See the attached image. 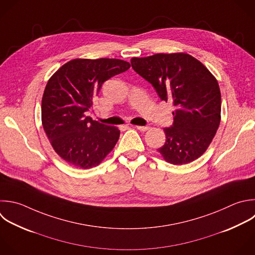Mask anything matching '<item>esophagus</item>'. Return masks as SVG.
<instances>
[{
  "instance_id": "1",
  "label": "esophagus",
  "mask_w": 255,
  "mask_h": 255,
  "mask_svg": "<svg viewBox=\"0 0 255 255\" xmlns=\"http://www.w3.org/2000/svg\"><path fill=\"white\" fill-rule=\"evenodd\" d=\"M134 128H135L136 129L140 130V131H145V130H147V129L149 128V127H141V126H135Z\"/></svg>"
}]
</instances>
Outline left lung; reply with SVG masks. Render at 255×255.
Returning <instances> with one entry per match:
<instances>
[{
	"label": "left lung",
	"mask_w": 255,
	"mask_h": 255,
	"mask_svg": "<svg viewBox=\"0 0 255 255\" xmlns=\"http://www.w3.org/2000/svg\"><path fill=\"white\" fill-rule=\"evenodd\" d=\"M130 64L150 83L161 101L175 107L173 124L163 128L165 142L157 150L172 164H186L206 150L220 123L221 95L212 74L184 53L132 58Z\"/></svg>",
	"instance_id": "8db88e82"
}]
</instances>
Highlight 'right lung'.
Segmentation results:
<instances>
[{"label":"right lung","instance_id":"1","mask_svg":"<svg viewBox=\"0 0 255 255\" xmlns=\"http://www.w3.org/2000/svg\"><path fill=\"white\" fill-rule=\"evenodd\" d=\"M129 68V63L118 59H76L49 80L42 100L43 128L55 151L69 164L94 167L115 147L119 128L94 121L85 113L103 84Z\"/></svg>","mask_w":255,"mask_h":255}]
</instances>
